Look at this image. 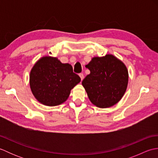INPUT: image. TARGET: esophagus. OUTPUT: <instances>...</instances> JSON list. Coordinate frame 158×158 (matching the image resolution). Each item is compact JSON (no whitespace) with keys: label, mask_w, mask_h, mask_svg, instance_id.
Listing matches in <instances>:
<instances>
[{"label":"esophagus","mask_w":158,"mask_h":158,"mask_svg":"<svg viewBox=\"0 0 158 158\" xmlns=\"http://www.w3.org/2000/svg\"><path fill=\"white\" fill-rule=\"evenodd\" d=\"M79 75V77H80V78H81V81H82V80H83V79H84V75H83V73H80Z\"/></svg>","instance_id":"1"}]
</instances>
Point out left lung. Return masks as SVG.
Listing matches in <instances>:
<instances>
[{
	"label": "left lung",
	"mask_w": 158,
	"mask_h": 158,
	"mask_svg": "<svg viewBox=\"0 0 158 158\" xmlns=\"http://www.w3.org/2000/svg\"><path fill=\"white\" fill-rule=\"evenodd\" d=\"M90 74L82 85L90 101L99 108H108L122 99L128 83L126 65L111 54L94 57L85 66Z\"/></svg>",
	"instance_id": "8db88e82"
}]
</instances>
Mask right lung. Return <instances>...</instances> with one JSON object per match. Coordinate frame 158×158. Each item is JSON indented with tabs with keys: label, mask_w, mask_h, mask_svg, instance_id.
Wrapping results in <instances>:
<instances>
[{
	"label": "right lung",
	"mask_w": 158,
	"mask_h": 158,
	"mask_svg": "<svg viewBox=\"0 0 158 158\" xmlns=\"http://www.w3.org/2000/svg\"><path fill=\"white\" fill-rule=\"evenodd\" d=\"M81 78L69 64L54 57L44 56L35 63L30 74V86L35 98L49 106L61 105L68 99Z\"/></svg>",
	"instance_id": "right-lung-1"
}]
</instances>
